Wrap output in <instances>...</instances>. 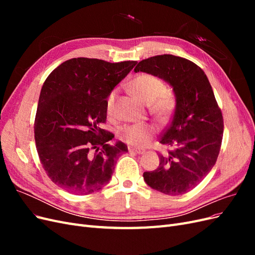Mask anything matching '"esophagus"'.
<instances>
[{
	"instance_id": "1",
	"label": "esophagus",
	"mask_w": 255,
	"mask_h": 255,
	"mask_svg": "<svg viewBox=\"0 0 255 255\" xmlns=\"http://www.w3.org/2000/svg\"><path fill=\"white\" fill-rule=\"evenodd\" d=\"M128 152L135 153V154H143L145 151L143 149H137V148H134V146H128Z\"/></svg>"
}]
</instances>
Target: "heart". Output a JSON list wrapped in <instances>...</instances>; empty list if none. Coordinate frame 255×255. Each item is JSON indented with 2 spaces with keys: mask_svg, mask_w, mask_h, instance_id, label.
<instances>
[{
  "mask_svg": "<svg viewBox=\"0 0 255 255\" xmlns=\"http://www.w3.org/2000/svg\"><path fill=\"white\" fill-rule=\"evenodd\" d=\"M130 91L143 103L148 104L150 111L158 118L164 119L170 113L173 106V99L165 92L164 83L156 76L151 74H140L130 82ZM116 99V91H112L106 101V110L110 114L113 112ZM155 128L148 123H136L123 127L120 129V137L128 143L141 146L148 143Z\"/></svg>",
  "mask_w": 255,
  "mask_h": 255,
  "instance_id": "b5f03b06",
  "label": "heart"
}]
</instances>
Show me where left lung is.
<instances>
[{
    "mask_svg": "<svg viewBox=\"0 0 255 255\" xmlns=\"http://www.w3.org/2000/svg\"><path fill=\"white\" fill-rule=\"evenodd\" d=\"M134 71L165 81L175 98L171 123L159 139L173 150L159 154L157 169L145 171L143 180L168 196L186 194L210 173L222 141V114L210 81L192 61L170 54L143 59Z\"/></svg>",
    "mask_w": 255,
    "mask_h": 255,
    "instance_id": "1",
    "label": "left lung"
}]
</instances>
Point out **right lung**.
I'll return each instance as SVG.
<instances>
[{
  "mask_svg": "<svg viewBox=\"0 0 255 255\" xmlns=\"http://www.w3.org/2000/svg\"><path fill=\"white\" fill-rule=\"evenodd\" d=\"M136 61L107 63L95 58L66 60L42 85L35 119V141L51 181L73 195H89L112 179L122 141L100 128L106 101Z\"/></svg>",
  "mask_w": 255,
  "mask_h": 255,
  "instance_id": "obj_1",
  "label": "right lung"
}]
</instances>
